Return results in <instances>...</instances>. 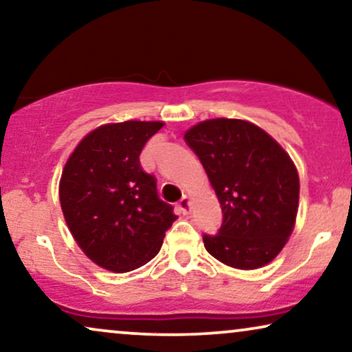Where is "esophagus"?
<instances>
[{"mask_svg": "<svg viewBox=\"0 0 352 352\" xmlns=\"http://www.w3.org/2000/svg\"><path fill=\"white\" fill-rule=\"evenodd\" d=\"M179 210H181V213L182 214H189L190 213V199L187 195H184L182 197V199L179 200Z\"/></svg>", "mask_w": 352, "mask_h": 352, "instance_id": "34e87169", "label": "esophagus"}]
</instances>
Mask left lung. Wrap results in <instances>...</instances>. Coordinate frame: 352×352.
Returning <instances> with one entry per match:
<instances>
[{
  "label": "left lung",
  "instance_id": "obj_1",
  "mask_svg": "<svg viewBox=\"0 0 352 352\" xmlns=\"http://www.w3.org/2000/svg\"><path fill=\"white\" fill-rule=\"evenodd\" d=\"M184 139L200 158L223 210L218 234H204L206 252L235 269L266 266L295 226L300 177L292 158L245 120H206Z\"/></svg>",
  "mask_w": 352,
  "mask_h": 352
}]
</instances>
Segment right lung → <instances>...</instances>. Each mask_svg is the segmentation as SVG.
I'll return each mask as SVG.
<instances>
[{
	"instance_id": "right-lung-1",
	"label": "right lung",
	"mask_w": 352,
	"mask_h": 352,
	"mask_svg": "<svg viewBox=\"0 0 352 352\" xmlns=\"http://www.w3.org/2000/svg\"><path fill=\"white\" fill-rule=\"evenodd\" d=\"M162 126L136 120L99 126L76 146L62 171L65 223L86 256L107 271H134L155 258L177 219L139 162Z\"/></svg>"
}]
</instances>
